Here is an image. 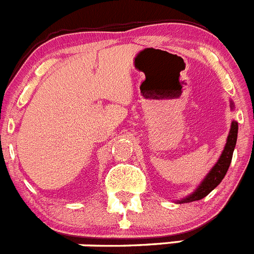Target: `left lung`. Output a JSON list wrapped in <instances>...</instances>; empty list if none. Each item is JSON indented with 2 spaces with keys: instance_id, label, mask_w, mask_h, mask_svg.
Returning <instances> with one entry per match:
<instances>
[{
  "instance_id": "obj_1",
  "label": "left lung",
  "mask_w": 254,
  "mask_h": 254,
  "mask_svg": "<svg viewBox=\"0 0 254 254\" xmlns=\"http://www.w3.org/2000/svg\"><path fill=\"white\" fill-rule=\"evenodd\" d=\"M237 134H238V123L232 122L231 131H229L228 139H227V144L226 146H224L223 153L220 155L217 164L213 167V169L210 170L209 174L205 177V179L202 182V184L199 186V188L196 189L191 195H189L188 198L183 199L181 203H189L194 202V200H200V199H203L204 196H207L208 194L222 182L224 175L228 172L229 165H231L232 156H233V151L237 143Z\"/></svg>"
}]
</instances>
